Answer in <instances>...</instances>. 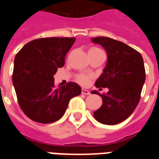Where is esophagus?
<instances>
[{
  "mask_svg": "<svg viewBox=\"0 0 159 159\" xmlns=\"http://www.w3.org/2000/svg\"><path fill=\"white\" fill-rule=\"evenodd\" d=\"M82 93H83V94H85V95H89V94H90V92L89 90L83 89H82Z\"/></svg>",
  "mask_w": 159,
  "mask_h": 159,
  "instance_id": "esophagus-1",
  "label": "esophagus"
}]
</instances>
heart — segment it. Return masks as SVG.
Here are the masks:
<instances>
[{
	"mask_svg": "<svg viewBox=\"0 0 159 159\" xmlns=\"http://www.w3.org/2000/svg\"><path fill=\"white\" fill-rule=\"evenodd\" d=\"M90 50H100V49L96 48H93L90 49ZM77 81H78L81 84H83V85H87L88 83H89L90 77L89 76H86V75H81V76H78Z\"/></svg>",
	"mask_w": 159,
	"mask_h": 159,
	"instance_id": "1",
	"label": "heart"
}]
</instances>
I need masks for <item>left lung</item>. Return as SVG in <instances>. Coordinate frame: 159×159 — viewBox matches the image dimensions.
<instances>
[{"label":"left lung","mask_w":159,"mask_h":159,"mask_svg":"<svg viewBox=\"0 0 159 159\" xmlns=\"http://www.w3.org/2000/svg\"><path fill=\"white\" fill-rule=\"evenodd\" d=\"M91 41L102 46L107 53V65L95 86L99 90L107 88L108 92H91L101 96L103 101L93 117L100 123L115 125L129 117L140 101L146 79L143 59L135 49L119 41L104 36Z\"/></svg>","instance_id":"obj_1"}]
</instances>
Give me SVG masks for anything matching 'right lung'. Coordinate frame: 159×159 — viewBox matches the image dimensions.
Returning <instances> with one entry per match:
<instances>
[{"mask_svg": "<svg viewBox=\"0 0 159 159\" xmlns=\"http://www.w3.org/2000/svg\"><path fill=\"white\" fill-rule=\"evenodd\" d=\"M76 38L48 37L33 40L15 56L12 83L19 107L35 122L51 123L66 112L70 100L79 95L76 83L54 85L53 75L65 65V58Z\"/></svg>", "mask_w": 159, "mask_h": 159, "instance_id": "1", "label": "right lung"}]
</instances>
